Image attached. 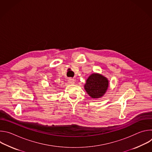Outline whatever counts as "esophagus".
I'll list each match as a JSON object with an SVG mask.
<instances>
[{
	"label": "esophagus",
	"instance_id": "esophagus-1",
	"mask_svg": "<svg viewBox=\"0 0 152 152\" xmlns=\"http://www.w3.org/2000/svg\"><path fill=\"white\" fill-rule=\"evenodd\" d=\"M68 82H69L70 84H74L75 82V80L73 79H72V78H69V79H68Z\"/></svg>",
	"mask_w": 152,
	"mask_h": 152
}]
</instances>
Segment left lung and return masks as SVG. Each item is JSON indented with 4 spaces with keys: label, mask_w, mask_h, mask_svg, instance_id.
Instances as JSON below:
<instances>
[{
    "label": "left lung",
    "mask_w": 152,
    "mask_h": 152,
    "mask_svg": "<svg viewBox=\"0 0 152 152\" xmlns=\"http://www.w3.org/2000/svg\"><path fill=\"white\" fill-rule=\"evenodd\" d=\"M109 87V80L101 74L94 73L90 75L84 85V89L92 98L102 97Z\"/></svg>",
    "instance_id": "8db88e82"
}]
</instances>
